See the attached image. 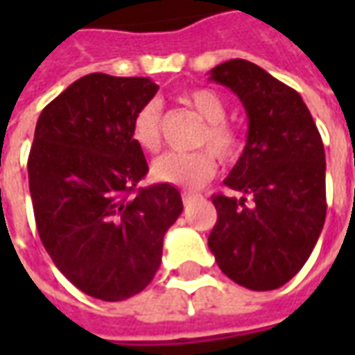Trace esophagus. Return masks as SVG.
Segmentation results:
<instances>
[{"instance_id":"34e87169","label":"esophagus","mask_w":355,"mask_h":355,"mask_svg":"<svg viewBox=\"0 0 355 355\" xmlns=\"http://www.w3.org/2000/svg\"><path fill=\"white\" fill-rule=\"evenodd\" d=\"M198 198V193H193V192H182V201H184L186 205H190L193 200Z\"/></svg>"}]
</instances>
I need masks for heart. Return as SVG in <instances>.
Segmentation results:
<instances>
[{"mask_svg": "<svg viewBox=\"0 0 355 355\" xmlns=\"http://www.w3.org/2000/svg\"><path fill=\"white\" fill-rule=\"evenodd\" d=\"M184 102L205 121L196 144L207 146L223 159L234 162L241 152V139L226 117V102L211 89H193L184 94ZM132 139L142 150L155 152L162 144V104L148 101L132 117ZM216 162L207 150L200 152H167L152 163V177L165 184L196 190L215 177Z\"/></svg>", "mask_w": 355, "mask_h": 355, "instance_id": "1", "label": "heart"}]
</instances>
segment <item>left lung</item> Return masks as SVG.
<instances>
[{
    "label": "left lung",
    "mask_w": 355,
    "mask_h": 355,
    "mask_svg": "<svg viewBox=\"0 0 355 355\" xmlns=\"http://www.w3.org/2000/svg\"><path fill=\"white\" fill-rule=\"evenodd\" d=\"M209 80L238 94L249 119L243 154L224 178L241 198H211L218 218L209 249L232 282L277 289L304 266L325 223L320 131L302 96L249 60L215 66Z\"/></svg>",
    "instance_id": "8db88e82"
}]
</instances>
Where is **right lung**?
I'll list each match as a JSON object with an SVG mask.
<instances>
[{
	"mask_svg": "<svg viewBox=\"0 0 355 355\" xmlns=\"http://www.w3.org/2000/svg\"><path fill=\"white\" fill-rule=\"evenodd\" d=\"M157 89L150 78L89 73L49 102L35 125L28 182L37 234L55 266L106 302L154 279L163 236L182 213L173 184L137 190L148 163L132 117Z\"/></svg>",
	"mask_w": 355,
	"mask_h": 355,
	"instance_id": "1",
	"label": "right lung"
}]
</instances>
